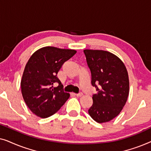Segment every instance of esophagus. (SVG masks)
Returning <instances> with one entry per match:
<instances>
[{
  "instance_id": "34e87169",
  "label": "esophagus",
  "mask_w": 151,
  "mask_h": 151,
  "mask_svg": "<svg viewBox=\"0 0 151 151\" xmlns=\"http://www.w3.org/2000/svg\"><path fill=\"white\" fill-rule=\"evenodd\" d=\"M75 95L77 97H81V96H82V95H83V93H76Z\"/></svg>"
}]
</instances>
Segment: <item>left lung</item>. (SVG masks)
<instances>
[{"mask_svg": "<svg viewBox=\"0 0 151 151\" xmlns=\"http://www.w3.org/2000/svg\"><path fill=\"white\" fill-rule=\"evenodd\" d=\"M91 73V84L98 93L93 96L90 116L98 123L107 122L119 114L129 93L128 71L123 62L103 50H84Z\"/></svg>", "mask_w": 151, "mask_h": 151, "instance_id": "8db88e82", "label": "left lung"}]
</instances>
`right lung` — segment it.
Segmentation results:
<instances>
[{
    "label": "right lung",
    "mask_w": 151,
    "mask_h": 151,
    "mask_svg": "<svg viewBox=\"0 0 151 151\" xmlns=\"http://www.w3.org/2000/svg\"><path fill=\"white\" fill-rule=\"evenodd\" d=\"M77 52L73 49L42 47L33 53L24 67L20 82L22 97L33 113L41 118L54 114L69 98L57 73L65 62ZM55 82L57 88H52Z\"/></svg>",
    "instance_id": "right-lung-1"
}]
</instances>
